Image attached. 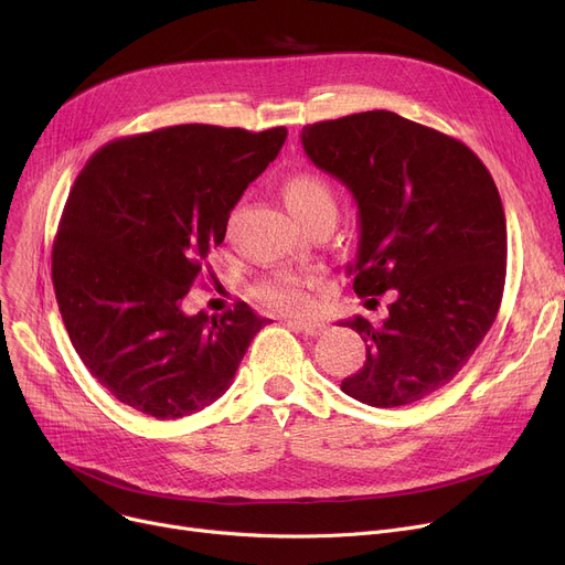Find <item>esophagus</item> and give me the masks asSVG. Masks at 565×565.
Here are the masks:
<instances>
[{
    "instance_id": "34e87169",
    "label": "esophagus",
    "mask_w": 565,
    "mask_h": 565,
    "mask_svg": "<svg viewBox=\"0 0 565 565\" xmlns=\"http://www.w3.org/2000/svg\"><path fill=\"white\" fill-rule=\"evenodd\" d=\"M288 328L298 330L307 337H320L324 330H328L324 328V322H318V320H288Z\"/></svg>"
}]
</instances>
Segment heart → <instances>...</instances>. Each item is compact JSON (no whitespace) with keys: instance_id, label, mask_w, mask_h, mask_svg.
<instances>
[{"instance_id":"obj_1","label":"heart","mask_w":565,"mask_h":565,"mask_svg":"<svg viewBox=\"0 0 565 565\" xmlns=\"http://www.w3.org/2000/svg\"><path fill=\"white\" fill-rule=\"evenodd\" d=\"M284 199L290 213L300 222L318 213H337V199L328 181L316 173H295L284 185ZM324 286L322 275L316 273H281L260 286L265 305L284 313H307L316 305V290Z\"/></svg>"}]
</instances>
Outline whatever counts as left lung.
I'll return each instance as SVG.
<instances>
[{
  "label": "left lung",
  "instance_id": "1",
  "mask_svg": "<svg viewBox=\"0 0 565 565\" xmlns=\"http://www.w3.org/2000/svg\"><path fill=\"white\" fill-rule=\"evenodd\" d=\"M300 139L358 203L354 292L394 290L382 322H343L362 334L366 362L341 390L373 407L417 403L454 380L497 318L507 281L497 185L462 141L394 111L305 126Z\"/></svg>",
  "mask_w": 565,
  "mask_h": 565
}]
</instances>
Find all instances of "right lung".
I'll list each match as a JSON object with an SVG mask.
<instances>
[{
  "label": "right lung",
  "instance_id": "add662e5",
  "mask_svg": "<svg viewBox=\"0 0 565 565\" xmlns=\"http://www.w3.org/2000/svg\"><path fill=\"white\" fill-rule=\"evenodd\" d=\"M286 135L173 126L116 139L79 171L52 247V281L79 360L121 403L181 419L231 387L270 320L245 302L188 316L183 300Z\"/></svg>",
  "mask_w": 565,
  "mask_h": 565
}]
</instances>
